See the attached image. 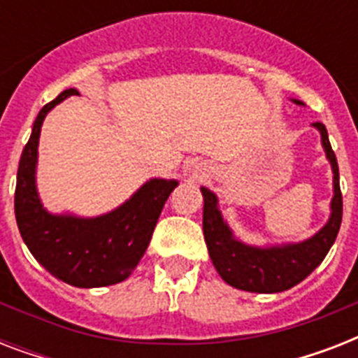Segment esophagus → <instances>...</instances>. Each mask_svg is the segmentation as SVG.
Segmentation results:
<instances>
[{"mask_svg": "<svg viewBox=\"0 0 358 358\" xmlns=\"http://www.w3.org/2000/svg\"><path fill=\"white\" fill-rule=\"evenodd\" d=\"M202 176H206V174H204V169H196L195 173H193V178H202Z\"/></svg>", "mask_w": 358, "mask_h": 358, "instance_id": "esophagus-1", "label": "esophagus"}]
</instances>
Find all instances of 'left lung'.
I'll list each match as a JSON object with an SVG mask.
<instances>
[{"label":"left lung","mask_w":358,"mask_h":358,"mask_svg":"<svg viewBox=\"0 0 358 358\" xmlns=\"http://www.w3.org/2000/svg\"><path fill=\"white\" fill-rule=\"evenodd\" d=\"M297 106H305L301 100H292ZM322 135V146L333 169V201L329 221L312 238L299 243L282 245H249L239 241L219 210L217 195L208 187H201L204 196L202 230L206 239L208 252L224 282L243 292L255 294H278L294 288L305 280L327 256L338 236L342 223V193H340L338 163L329 143L327 129L322 122L312 124Z\"/></svg>","instance_id":"left-lung-1"}]
</instances>
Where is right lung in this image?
I'll use <instances>...</instances> for the list:
<instances>
[{"label": "right lung", "mask_w": 358, "mask_h": 358, "mask_svg": "<svg viewBox=\"0 0 358 358\" xmlns=\"http://www.w3.org/2000/svg\"><path fill=\"white\" fill-rule=\"evenodd\" d=\"M74 94L80 92L66 89L36 115L20 157L14 213L27 249L53 277L76 288H102L122 282L137 267L178 182L148 180L119 208L98 217L48 212L36 191L38 137L46 115Z\"/></svg>", "instance_id": "1"}]
</instances>
